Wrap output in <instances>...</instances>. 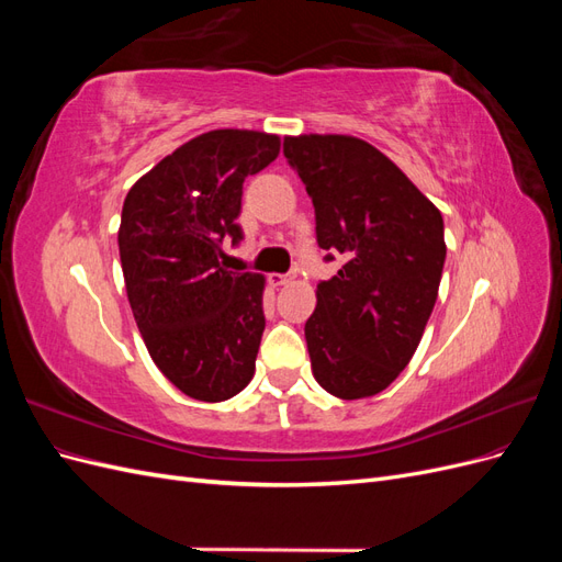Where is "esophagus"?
Masks as SVG:
<instances>
[{"mask_svg": "<svg viewBox=\"0 0 562 562\" xmlns=\"http://www.w3.org/2000/svg\"><path fill=\"white\" fill-rule=\"evenodd\" d=\"M269 283L279 288V285H285L288 283V277L285 274H269Z\"/></svg>", "mask_w": 562, "mask_h": 562, "instance_id": "34e87169", "label": "esophagus"}]
</instances>
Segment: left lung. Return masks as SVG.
<instances>
[{
  "instance_id": "left-lung-1",
  "label": "left lung",
  "mask_w": 562,
  "mask_h": 562,
  "mask_svg": "<svg viewBox=\"0 0 562 562\" xmlns=\"http://www.w3.org/2000/svg\"><path fill=\"white\" fill-rule=\"evenodd\" d=\"M283 155L307 187L316 241L345 265L316 285L304 337L316 382L356 401L411 363L438 297L443 215L378 147L353 135H288Z\"/></svg>"
}]
</instances>
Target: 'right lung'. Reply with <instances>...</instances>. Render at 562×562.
<instances>
[{
  "instance_id": "obj_1",
  "label": "right lung",
  "mask_w": 562,
  "mask_h": 562,
  "mask_svg": "<svg viewBox=\"0 0 562 562\" xmlns=\"http://www.w3.org/2000/svg\"><path fill=\"white\" fill-rule=\"evenodd\" d=\"M279 135L201 133L135 182L119 258L151 361L184 396L220 403L252 380L265 330V277L220 267L223 239H244V180L279 157Z\"/></svg>"
}]
</instances>
